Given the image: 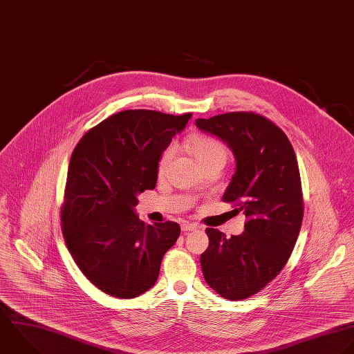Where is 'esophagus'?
I'll return each mask as SVG.
<instances>
[{
    "instance_id": "1",
    "label": "esophagus",
    "mask_w": 354,
    "mask_h": 354,
    "mask_svg": "<svg viewBox=\"0 0 354 354\" xmlns=\"http://www.w3.org/2000/svg\"><path fill=\"white\" fill-rule=\"evenodd\" d=\"M180 227H182V232H192V230H196V229H197V225L189 223V222H183Z\"/></svg>"
}]
</instances>
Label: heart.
I'll use <instances>...</instances> for the list:
<instances>
[{
    "label": "heart",
    "mask_w": 354,
    "mask_h": 354,
    "mask_svg": "<svg viewBox=\"0 0 354 354\" xmlns=\"http://www.w3.org/2000/svg\"><path fill=\"white\" fill-rule=\"evenodd\" d=\"M190 150H192L193 156L196 157L197 162L200 164V167H204L211 162H218V161L225 162L226 157H227L226 147L215 138H211L207 135H197V136L192 138ZM174 153H175L174 146H168L164 149V151L161 153V156L158 158V164H157L158 175H162L165 172L168 164L171 162V160L174 157Z\"/></svg>",
    "instance_id": "heart-1"
}]
</instances>
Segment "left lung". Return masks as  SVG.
Returning <instances> with one entry per match:
<instances>
[{
    "label": "left lung",
    "instance_id": "1",
    "mask_svg": "<svg viewBox=\"0 0 354 354\" xmlns=\"http://www.w3.org/2000/svg\"><path fill=\"white\" fill-rule=\"evenodd\" d=\"M196 125L233 151L236 172L223 201L244 211V233L227 239L207 229L209 245L200 262L207 284L229 301L263 290L286 266L304 219L297 156L287 135L252 111L197 118Z\"/></svg>",
    "mask_w": 354,
    "mask_h": 354
}]
</instances>
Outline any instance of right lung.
I'll list each match as a JSON object with an SVG mask.
<instances>
[{
  "label": "right lung",
  "instance_id": "add662e5",
  "mask_svg": "<svg viewBox=\"0 0 354 354\" xmlns=\"http://www.w3.org/2000/svg\"><path fill=\"white\" fill-rule=\"evenodd\" d=\"M190 117L120 111L91 128L71 154L63 237L84 276L107 295L129 299L150 290L180 234L176 222L145 225L133 208L139 193L156 187L158 158Z\"/></svg>",
  "mask_w": 354,
  "mask_h": 354
}]
</instances>
